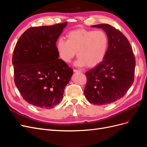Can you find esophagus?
Listing matches in <instances>:
<instances>
[{"label": "esophagus", "mask_w": 147, "mask_h": 147, "mask_svg": "<svg viewBox=\"0 0 147 147\" xmlns=\"http://www.w3.org/2000/svg\"><path fill=\"white\" fill-rule=\"evenodd\" d=\"M74 72H82V71L80 70H77V69H74Z\"/></svg>", "instance_id": "34e87169"}]
</instances>
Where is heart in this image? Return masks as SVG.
I'll list each match as a JSON object with an SVG mask.
<instances>
[{
  "label": "heart",
  "mask_w": 147,
  "mask_h": 147,
  "mask_svg": "<svg viewBox=\"0 0 147 147\" xmlns=\"http://www.w3.org/2000/svg\"><path fill=\"white\" fill-rule=\"evenodd\" d=\"M67 40L58 39L56 49L59 57L70 63L76 55L79 57L76 64L94 67L105 58L109 47L107 35L101 30H74L67 34Z\"/></svg>",
  "instance_id": "obj_1"
}]
</instances>
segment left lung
Instances as JSON below:
<instances>
[{
	"instance_id": "left-lung-1",
	"label": "left lung",
	"mask_w": 147,
	"mask_h": 147,
	"mask_svg": "<svg viewBox=\"0 0 147 147\" xmlns=\"http://www.w3.org/2000/svg\"><path fill=\"white\" fill-rule=\"evenodd\" d=\"M92 27L102 28L109 38V47L103 61L85 73L84 95L91 104L104 105L125 95L134 80L136 60L127 38L107 24Z\"/></svg>"
}]
</instances>
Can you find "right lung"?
Listing matches in <instances>:
<instances>
[{
  "label": "right lung",
  "instance_id": "obj_1",
  "mask_svg": "<svg viewBox=\"0 0 147 147\" xmlns=\"http://www.w3.org/2000/svg\"><path fill=\"white\" fill-rule=\"evenodd\" d=\"M67 23L30 28L14 48V81L23 98L37 107L51 109L63 97L73 70L59 59L57 39Z\"/></svg>",
  "mask_w": 147,
  "mask_h": 147
}]
</instances>
